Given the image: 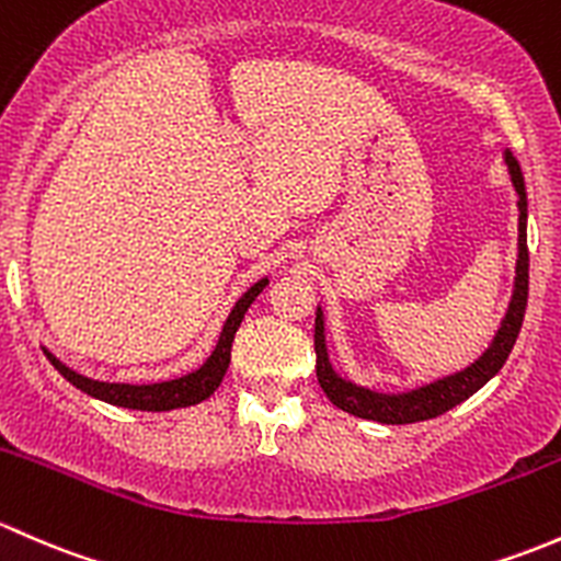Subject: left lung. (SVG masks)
Returning <instances> with one entry per match:
<instances>
[{
	"label": "left lung",
	"instance_id": "left-lung-1",
	"mask_svg": "<svg viewBox=\"0 0 561 561\" xmlns=\"http://www.w3.org/2000/svg\"><path fill=\"white\" fill-rule=\"evenodd\" d=\"M505 164L511 172L513 188L518 194V259H516V278H513V294L507 302L505 316H502L500 329L489 343V348L478 356L472 365L443 378L430 380L424 386H415L408 391H375L369 386H359L354 380L343 378L329 362L327 351V323H323V308H316V375L323 394L332 400V405L359 419L380 421V424H415V421L435 419L465 402L467 397L476 394L478 389L489 383L500 373L505 359L516 345L518 332H522L524 310H527L529 294V251H527V188H524L522 164L511 148H505Z\"/></svg>",
	"mask_w": 561,
	"mask_h": 561
}]
</instances>
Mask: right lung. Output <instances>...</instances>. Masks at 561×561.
<instances>
[{
  "label": "right lung",
  "mask_w": 561,
  "mask_h": 561,
  "mask_svg": "<svg viewBox=\"0 0 561 561\" xmlns=\"http://www.w3.org/2000/svg\"><path fill=\"white\" fill-rule=\"evenodd\" d=\"M267 283L270 278H259L245 294H242L238 302H234V308L229 310L221 334H218L216 348L210 351V356H207L199 367L192 369V373L181 375V378L156 380V383H107V380H94L75 373L72 367L65 365V362L56 359L48 348L43 351L50 359V365L59 369L75 389L85 391V394L94 397V400L110 402V405H118V408H131V410H175V408L196 405V402L207 400V397L221 386L229 362H232L234 332L240 329L242 316L248 313L253 299L267 288Z\"/></svg>",
  "instance_id": "1"
}]
</instances>
